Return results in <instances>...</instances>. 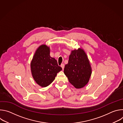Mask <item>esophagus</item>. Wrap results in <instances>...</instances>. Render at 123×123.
Wrapping results in <instances>:
<instances>
[{
	"instance_id": "esophagus-1",
	"label": "esophagus",
	"mask_w": 123,
	"mask_h": 123,
	"mask_svg": "<svg viewBox=\"0 0 123 123\" xmlns=\"http://www.w3.org/2000/svg\"><path fill=\"white\" fill-rule=\"evenodd\" d=\"M61 68H62V69L63 70V69H64V67H65V65H64V64H61Z\"/></svg>"
}]
</instances>
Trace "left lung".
<instances>
[{
	"instance_id": "1",
	"label": "left lung",
	"mask_w": 123,
	"mask_h": 123,
	"mask_svg": "<svg viewBox=\"0 0 123 123\" xmlns=\"http://www.w3.org/2000/svg\"><path fill=\"white\" fill-rule=\"evenodd\" d=\"M64 73L70 83L76 89L82 88L87 84L92 74V68L82 49L72 51Z\"/></svg>"
}]
</instances>
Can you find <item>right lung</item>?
<instances>
[{"label":"right lung","mask_w":123,"mask_h":123,"mask_svg":"<svg viewBox=\"0 0 123 123\" xmlns=\"http://www.w3.org/2000/svg\"><path fill=\"white\" fill-rule=\"evenodd\" d=\"M49 47L42 45L37 49L31 63L32 77L37 83L46 87L55 80L57 74L62 70L55 58L49 55Z\"/></svg>","instance_id":"1"}]
</instances>
